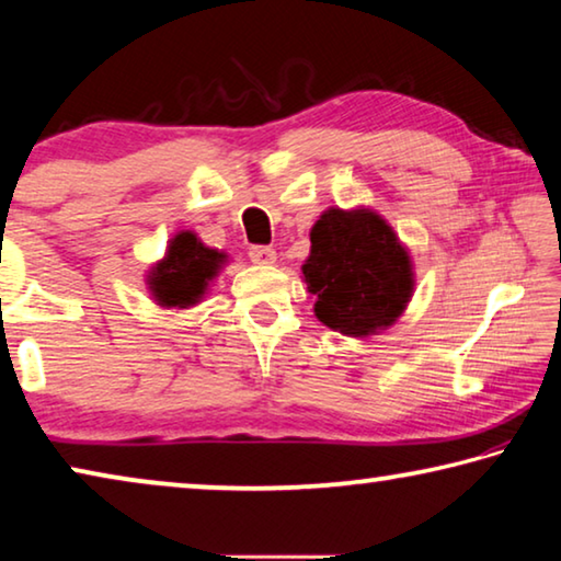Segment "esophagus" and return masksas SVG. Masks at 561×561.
<instances>
[{
  "mask_svg": "<svg viewBox=\"0 0 561 561\" xmlns=\"http://www.w3.org/2000/svg\"><path fill=\"white\" fill-rule=\"evenodd\" d=\"M250 260L254 264H274L277 262V252H274L267 244H254V247H250Z\"/></svg>",
  "mask_w": 561,
  "mask_h": 561,
  "instance_id": "esophagus-1",
  "label": "esophagus"
}]
</instances>
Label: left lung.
<instances>
[{
  "label": "left lung",
  "instance_id": "8db88e82",
  "mask_svg": "<svg viewBox=\"0 0 561 561\" xmlns=\"http://www.w3.org/2000/svg\"><path fill=\"white\" fill-rule=\"evenodd\" d=\"M309 237L301 272L317 294L321 324L346 336H371L403 314L413 294V264L381 215L329 207Z\"/></svg>",
  "mask_w": 561,
  "mask_h": 561
}]
</instances>
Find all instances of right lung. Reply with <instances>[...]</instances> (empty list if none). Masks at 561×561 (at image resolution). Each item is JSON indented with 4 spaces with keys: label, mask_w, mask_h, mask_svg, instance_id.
I'll return each mask as SVG.
<instances>
[{
    "label": "right lung",
    "mask_w": 561,
    "mask_h": 561,
    "mask_svg": "<svg viewBox=\"0 0 561 561\" xmlns=\"http://www.w3.org/2000/svg\"><path fill=\"white\" fill-rule=\"evenodd\" d=\"M225 252L210 250L195 232H178L168 244L165 257L148 272V287L160 307L187 309L205 297L222 264Z\"/></svg>",
    "instance_id": "add662e5"
}]
</instances>
